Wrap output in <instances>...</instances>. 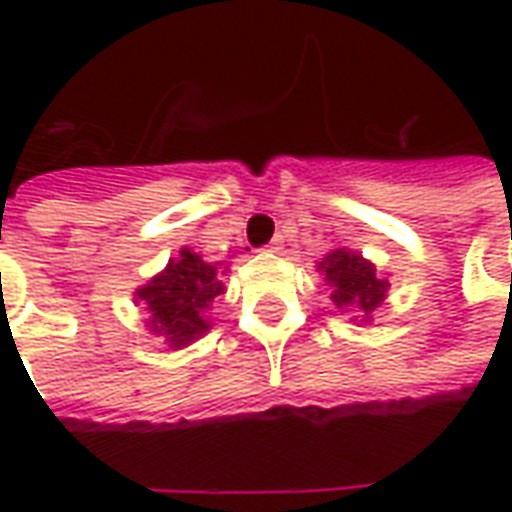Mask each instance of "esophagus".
<instances>
[{
	"label": "esophagus",
	"mask_w": 512,
	"mask_h": 512,
	"mask_svg": "<svg viewBox=\"0 0 512 512\" xmlns=\"http://www.w3.org/2000/svg\"><path fill=\"white\" fill-rule=\"evenodd\" d=\"M282 249V238H274L271 244H268V252H279Z\"/></svg>",
	"instance_id": "esophagus-1"
}]
</instances>
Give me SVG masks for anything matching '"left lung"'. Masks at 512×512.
I'll use <instances>...</instances> for the list:
<instances>
[{
  "mask_svg": "<svg viewBox=\"0 0 512 512\" xmlns=\"http://www.w3.org/2000/svg\"><path fill=\"white\" fill-rule=\"evenodd\" d=\"M318 271H323L326 282L332 285L334 307H359L362 321H367L381 301L386 299V282L381 274H376V266L356 252L348 249H334L318 263Z\"/></svg>",
  "mask_w": 512,
  "mask_h": 512,
  "instance_id": "obj_1",
  "label": "left lung"
}]
</instances>
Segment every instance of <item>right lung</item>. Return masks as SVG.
Masks as SVG:
<instances>
[{"mask_svg": "<svg viewBox=\"0 0 512 512\" xmlns=\"http://www.w3.org/2000/svg\"><path fill=\"white\" fill-rule=\"evenodd\" d=\"M222 293L219 268L191 249H180V257H172L161 274L136 290V304H145L150 332L167 337L172 348H183L211 329L205 312Z\"/></svg>", "mask_w": 512, "mask_h": 512, "instance_id": "add662e5", "label": "right lung"}]
</instances>
